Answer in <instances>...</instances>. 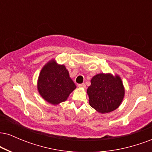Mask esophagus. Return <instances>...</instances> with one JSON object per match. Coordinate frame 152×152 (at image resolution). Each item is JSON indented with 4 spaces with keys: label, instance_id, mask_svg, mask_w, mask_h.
<instances>
[{
    "label": "esophagus",
    "instance_id": "34e87169",
    "mask_svg": "<svg viewBox=\"0 0 152 152\" xmlns=\"http://www.w3.org/2000/svg\"><path fill=\"white\" fill-rule=\"evenodd\" d=\"M78 86L79 87V88H86V85H85V83H80V84L78 85Z\"/></svg>",
    "mask_w": 152,
    "mask_h": 152
}]
</instances>
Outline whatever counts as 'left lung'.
<instances>
[{
  "label": "left lung",
  "mask_w": 152,
  "mask_h": 152,
  "mask_svg": "<svg viewBox=\"0 0 152 152\" xmlns=\"http://www.w3.org/2000/svg\"><path fill=\"white\" fill-rule=\"evenodd\" d=\"M87 94L90 106L98 112L106 114L114 111L121 105L125 89L118 75L101 73L91 78Z\"/></svg>",
  "instance_id": "8db88e82"
}]
</instances>
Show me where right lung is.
I'll list each match as a JSON object with an SVG mask.
<instances>
[{
	"label": "right lung",
	"instance_id": "add662e5",
	"mask_svg": "<svg viewBox=\"0 0 152 152\" xmlns=\"http://www.w3.org/2000/svg\"><path fill=\"white\" fill-rule=\"evenodd\" d=\"M76 88L66 66L57 64L54 58L43 66L38 76V93L45 101L53 105L67 100Z\"/></svg>",
	"mask_w": 152,
	"mask_h": 152
}]
</instances>
